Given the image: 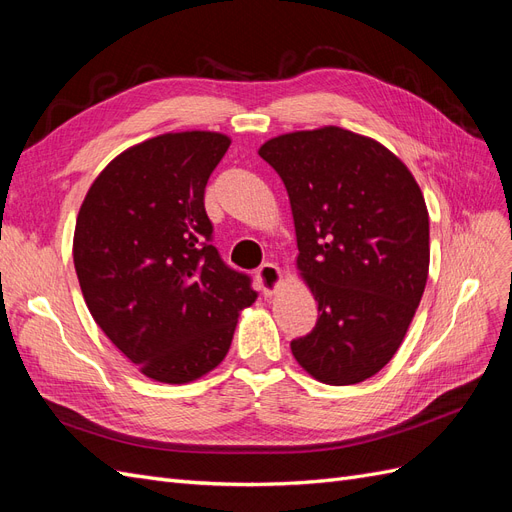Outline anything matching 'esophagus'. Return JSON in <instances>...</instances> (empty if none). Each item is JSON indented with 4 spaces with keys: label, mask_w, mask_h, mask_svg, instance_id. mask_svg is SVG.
<instances>
[{
    "label": "esophagus",
    "mask_w": 512,
    "mask_h": 512,
    "mask_svg": "<svg viewBox=\"0 0 512 512\" xmlns=\"http://www.w3.org/2000/svg\"><path fill=\"white\" fill-rule=\"evenodd\" d=\"M256 280H258L262 292L271 294V292H275V288L280 286V282H282V271H280V267L273 265V262H265V265L258 267Z\"/></svg>",
    "instance_id": "34e87169"
}]
</instances>
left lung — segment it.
<instances>
[{"label": "left lung", "mask_w": 512, "mask_h": 512, "mask_svg": "<svg viewBox=\"0 0 512 512\" xmlns=\"http://www.w3.org/2000/svg\"><path fill=\"white\" fill-rule=\"evenodd\" d=\"M258 156L286 185L297 265L318 301L294 359L324 384L363 382L393 359L423 297V192L389 149L335 126L271 138Z\"/></svg>", "instance_id": "1"}]
</instances>
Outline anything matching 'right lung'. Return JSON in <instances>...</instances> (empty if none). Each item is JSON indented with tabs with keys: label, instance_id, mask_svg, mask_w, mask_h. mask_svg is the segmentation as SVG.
Returning a JSON list of instances; mask_svg holds the SVG:
<instances>
[{
	"label": "right lung",
	"instance_id": "1",
	"mask_svg": "<svg viewBox=\"0 0 512 512\" xmlns=\"http://www.w3.org/2000/svg\"><path fill=\"white\" fill-rule=\"evenodd\" d=\"M228 147L218 132L149 138L102 170L76 218L89 312L151 380L183 384L218 367L258 297L211 243L205 188Z\"/></svg>",
	"mask_w": 512,
	"mask_h": 512
}]
</instances>
